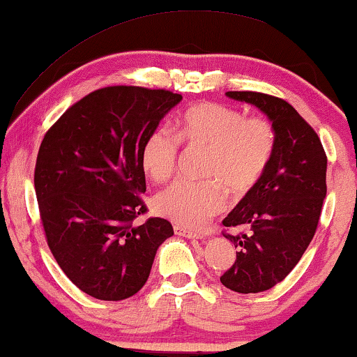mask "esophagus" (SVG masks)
<instances>
[{
  "mask_svg": "<svg viewBox=\"0 0 357 357\" xmlns=\"http://www.w3.org/2000/svg\"><path fill=\"white\" fill-rule=\"evenodd\" d=\"M174 231H175V234H177V236L185 237V238H202V236H199V234L192 232V231H188V229L180 227V226H175Z\"/></svg>",
  "mask_w": 357,
  "mask_h": 357,
  "instance_id": "1",
  "label": "esophagus"
}]
</instances>
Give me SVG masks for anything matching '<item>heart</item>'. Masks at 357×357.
<instances>
[{
	"instance_id": "obj_1",
	"label": "heart",
	"mask_w": 357,
	"mask_h": 357,
	"mask_svg": "<svg viewBox=\"0 0 357 357\" xmlns=\"http://www.w3.org/2000/svg\"><path fill=\"white\" fill-rule=\"evenodd\" d=\"M180 139L208 146L211 154L203 182L177 180L155 195L154 211L180 227L202 229L226 204L224 187L243 193L255 185L268 167L275 135L270 123L248 116L229 105L204 102L190 107L175 121ZM178 141L165 126H158L141 146V165L155 182L167 180L177 165Z\"/></svg>"
}]
</instances>
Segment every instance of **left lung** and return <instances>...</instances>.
<instances>
[{
    "mask_svg": "<svg viewBox=\"0 0 357 357\" xmlns=\"http://www.w3.org/2000/svg\"><path fill=\"white\" fill-rule=\"evenodd\" d=\"M226 96L257 107L275 133L265 172L222 221L226 227L245 226L250 234H224L238 250L221 282L255 294L284 280L314 238L326 197V155L314 128L286 100L252 91Z\"/></svg>",
    "mask_w": 357,
    "mask_h": 357,
    "instance_id": "8db88e82",
    "label": "left lung"
}]
</instances>
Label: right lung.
<instances>
[{"instance_id": "1", "label": "right lung", "mask_w": 357, "mask_h": 357, "mask_svg": "<svg viewBox=\"0 0 357 357\" xmlns=\"http://www.w3.org/2000/svg\"><path fill=\"white\" fill-rule=\"evenodd\" d=\"M182 96L112 86L70 107L38 149L36 195L48 247L63 273L100 301H123L148 281L172 224L146 213L141 146Z\"/></svg>"}]
</instances>
